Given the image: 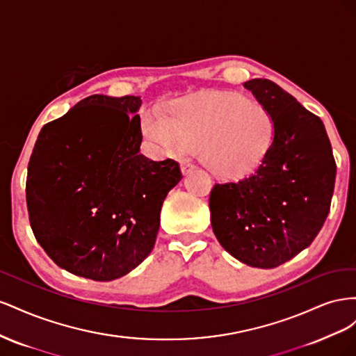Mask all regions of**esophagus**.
I'll list each match as a JSON object with an SVG mask.
<instances>
[{"label": "esophagus", "mask_w": 356, "mask_h": 356, "mask_svg": "<svg viewBox=\"0 0 356 356\" xmlns=\"http://www.w3.org/2000/svg\"><path fill=\"white\" fill-rule=\"evenodd\" d=\"M195 169H196V166L188 163V161H184V163L181 165V170H182V174H184V175H188L190 172H193Z\"/></svg>", "instance_id": "34e87169"}]
</instances>
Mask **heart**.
<instances>
[{
	"instance_id": "b5f03b06",
	"label": "heart",
	"mask_w": 356,
	"mask_h": 356,
	"mask_svg": "<svg viewBox=\"0 0 356 356\" xmlns=\"http://www.w3.org/2000/svg\"><path fill=\"white\" fill-rule=\"evenodd\" d=\"M144 136L165 154L196 145L200 163L221 179H241L261 166L275 124L266 106L241 95L204 90L143 114Z\"/></svg>"
}]
</instances>
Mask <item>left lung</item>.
<instances>
[{
	"mask_svg": "<svg viewBox=\"0 0 356 356\" xmlns=\"http://www.w3.org/2000/svg\"><path fill=\"white\" fill-rule=\"evenodd\" d=\"M270 113L273 143L252 175L215 184L211 224L220 245L251 267L273 268L314 242L330 212L336 161L325 126L270 80L243 83Z\"/></svg>",
	"mask_w": 356,
	"mask_h": 356,
	"instance_id": "left-lung-1",
	"label": "left lung"
}]
</instances>
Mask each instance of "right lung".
I'll use <instances>...</instances> for the list:
<instances>
[{
    "label": "right lung",
    "mask_w": 356,
    "mask_h": 356,
    "mask_svg": "<svg viewBox=\"0 0 356 356\" xmlns=\"http://www.w3.org/2000/svg\"><path fill=\"white\" fill-rule=\"evenodd\" d=\"M141 96L92 95L42 126L26 177L31 229L67 272L108 282L153 251L179 165L141 154Z\"/></svg>",
    "instance_id": "add662e5"
}]
</instances>
